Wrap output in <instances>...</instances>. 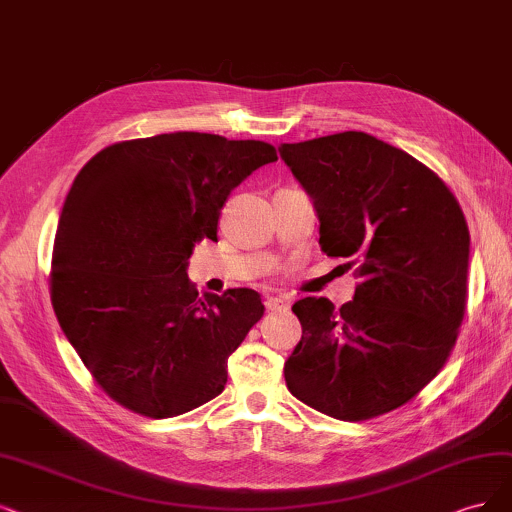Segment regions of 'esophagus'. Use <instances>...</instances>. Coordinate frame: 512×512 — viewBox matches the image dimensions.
Listing matches in <instances>:
<instances>
[{
  "instance_id": "1",
  "label": "esophagus",
  "mask_w": 512,
  "mask_h": 512,
  "mask_svg": "<svg viewBox=\"0 0 512 512\" xmlns=\"http://www.w3.org/2000/svg\"><path fill=\"white\" fill-rule=\"evenodd\" d=\"M289 304H291V301H289L287 295H272V297H268V301H266V308L272 310V312H276V310H287Z\"/></svg>"
}]
</instances>
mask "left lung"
Instances as JSON below:
<instances>
[{"mask_svg": "<svg viewBox=\"0 0 512 512\" xmlns=\"http://www.w3.org/2000/svg\"><path fill=\"white\" fill-rule=\"evenodd\" d=\"M312 198L320 249L358 263L350 304L304 297L285 363L295 399L358 422L405 405L441 371L466 310L470 234L447 185L367 132L282 143Z\"/></svg>", "mask_w": 512, "mask_h": 512, "instance_id": "obj_1", "label": "left lung"}]
</instances>
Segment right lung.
Listing matches in <instances>:
<instances>
[{
  "instance_id": "add662e5",
  "label": "right lung",
  "mask_w": 512,
  "mask_h": 512,
  "mask_svg": "<svg viewBox=\"0 0 512 512\" xmlns=\"http://www.w3.org/2000/svg\"><path fill=\"white\" fill-rule=\"evenodd\" d=\"M276 160L270 143L183 130L109 145L75 177L54 238L52 308L113 401L158 420L221 394L263 304L253 289L200 299L189 257L217 240L232 189Z\"/></svg>"
}]
</instances>
